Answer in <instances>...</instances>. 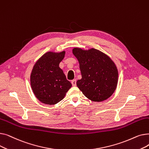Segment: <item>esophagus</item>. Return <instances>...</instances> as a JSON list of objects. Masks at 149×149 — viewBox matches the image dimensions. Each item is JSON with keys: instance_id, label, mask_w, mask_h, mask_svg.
<instances>
[{"instance_id": "1", "label": "esophagus", "mask_w": 149, "mask_h": 149, "mask_svg": "<svg viewBox=\"0 0 149 149\" xmlns=\"http://www.w3.org/2000/svg\"><path fill=\"white\" fill-rule=\"evenodd\" d=\"M71 83H72V84L73 86H76V85H77V80H76L75 79V80H72Z\"/></svg>"}]
</instances>
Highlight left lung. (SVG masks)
Instances as JSON below:
<instances>
[{
  "label": "left lung",
  "instance_id": "1",
  "mask_svg": "<svg viewBox=\"0 0 149 149\" xmlns=\"http://www.w3.org/2000/svg\"><path fill=\"white\" fill-rule=\"evenodd\" d=\"M72 52L79 60L81 79L77 86L83 94L93 101H103L116 89L118 73L113 61L96 49L83 50L75 48Z\"/></svg>",
  "mask_w": 149,
  "mask_h": 149
}]
</instances>
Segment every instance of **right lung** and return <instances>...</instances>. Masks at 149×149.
Here are the masks:
<instances>
[{"instance_id":"obj_1","label":"right lung","mask_w":149,"mask_h":149,"mask_svg":"<svg viewBox=\"0 0 149 149\" xmlns=\"http://www.w3.org/2000/svg\"><path fill=\"white\" fill-rule=\"evenodd\" d=\"M65 54V51L46 52L33 67L30 80L31 88L37 98L44 104H57L72 86L59 67Z\"/></svg>"}]
</instances>
